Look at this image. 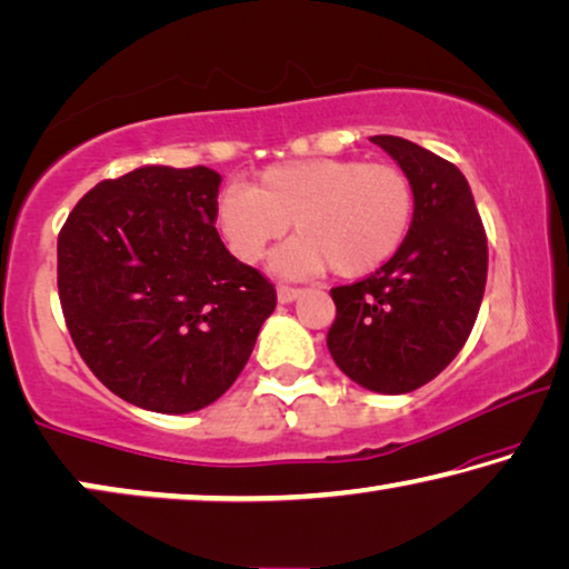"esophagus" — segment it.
<instances>
[{"instance_id":"34e87169","label":"esophagus","mask_w":569,"mask_h":569,"mask_svg":"<svg viewBox=\"0 0 569 569\" xmlns=\"http://www.w3.org/2000/svg\"><path fill=\"white\" fill-rule=\"evenodd\" d=\"M300 287H287V284H279L277 287V298L279 302H292L295 298H300Z\"/></svg>"}]
</instances>
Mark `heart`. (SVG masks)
Returning a JSON list of instances; mask_svg holds the SVG:
<instances>
[{
	"instance_id": "1",
	"label": "heart",
	"mask_w": 569,
	"mask_h": 569,
	"mask_svg": "<svg viewBox=\"0 0 569 569\" xmlns=\"http://www.w3.org/2000/svg\"><path fill=\"white\" fill-rule=\"evenodd\" d=\"M416 218V189L390 163L302 159L271 163L257 187L230 184L216 202V228L243 264L264 259L295 220V236L274 257L287 277H310L331 264L353 279L380 269L406 243Z\"/></svg>"
}]
</instances>
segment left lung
<instances>
[{"mask_svg":"<svg viewBox=\"0 0 569 569\" xmlns=\"http://www.w3.org/2000/svg\"><path fill=\"white\" fill-rule=\"evenodd\" d=\"M416 189L406 243L372 274L333 287L328 351L343 375L375 392L431 382L462 351L488 282V236L455 163L395 136H375Z\"/></svg>","mask_w":569,"mask_h":569,"instance_id":"1","label":"left lung"}]
</instances>
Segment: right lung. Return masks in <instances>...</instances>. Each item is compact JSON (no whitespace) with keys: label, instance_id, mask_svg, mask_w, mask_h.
<instances>
[{"label":"right lung","instance_id":"right-lung-1","mask_svg":"<svg viewBox=\"0 0 569 569\" xmlns=\"http://www.w3.org/2000/svg\"><path fill=\"white\" fill-rule=\"evenodd\" d=\"M220 174L143 167L104 179L59 233V298L97 380L156 413L218 400L277 305L269 279L216 230Z\"/></svg>","mask_w":569,"mask_h":569}]
</instances>
